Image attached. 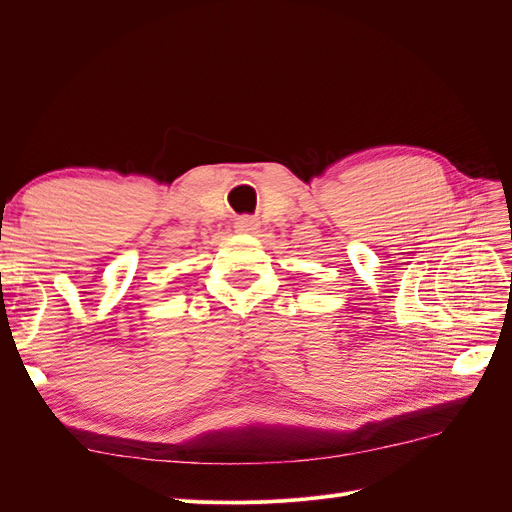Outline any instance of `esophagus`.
<instances>
[{
	"label": "esophagus",
	"mask_w": 512,
	"mask_h": 512,
	"mask_svg": "<svg viewBox=\"0 0 512 512\" xmlns=\"http://www.w3.org/2000/svg\"><path fill=\"white\" fill-rule=\"evenodd\" d=\"M235 230L241 232V235H252V232L258 230V220H254V218H239L235 222Z\"/></svg>",
	"instance_id": "esophagus-1"
}]
</instances>
